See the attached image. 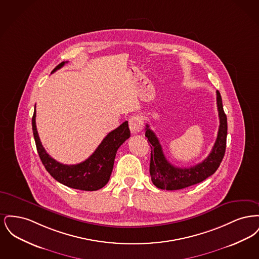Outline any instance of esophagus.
<instances>
[{
  "instance_id": "esophagus-1",
  "label": "esophagus",
  "mask_w": 259,
  "mask_h": 259,
  "mask_svg": "<svg viewBox=\"0 0 259 259\" xmlns=\"http://www.w3.org/2000/svg\"><path fill=\"white\" fill-rule=\"evenodd\" d=\"M144 126V121L142 116L133 115L129 118V128L132 134H139Z\"/></svg>"
}]
</instances>
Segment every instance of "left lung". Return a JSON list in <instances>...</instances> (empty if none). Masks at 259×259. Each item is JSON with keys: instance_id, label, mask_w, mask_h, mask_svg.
I'll use <instances>...</instances> for the list:
<instances>
[{"instance_id": "obj_1", "label": "left lung", "mask_w": 259, "mask_h": 259, "mask_svg": "<svg viewBox=\"0 0 259 259\" xmlns=\"http://www.w3.org/2000/svg\"><path fill=\"white\" fill-rule=\"evenodd\" d=\"M217 105L220 117V127L215 143L208 157L197 165L189 168H179L166 159L158 138L146 125V137L151 148L149 172L153 185L160 189L178 190L205 181L218 170L226 148L227 117L223 111L222 96L217 91Z\"/></svg>"}]
</instances>
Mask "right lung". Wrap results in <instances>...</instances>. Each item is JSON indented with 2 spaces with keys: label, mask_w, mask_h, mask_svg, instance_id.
Here are the masks:
<instances>
[{
  "label": "right lung",
  "mask_w": 259,
  "mask_h": 259,
  "mask_svg": "<svg viewBox=\"0 0 259 259\" xmlns=\"http://www.w3.org/2000/svg\"><path fill=\"white\" fill-rule=\"evenodd\" d=\"M65 63L67 62H62L56 66L52 73L59 70ZM32 127L38 156L50 176L62 185L85 191L98 190L108 184L116 151L130 137L128 121H125L105 137L87 160L75 165H66L50 157L42 147L36 126V110L32 117Z\"/></svg>",
  "instance_id": "1"
}]
</instances>
